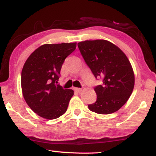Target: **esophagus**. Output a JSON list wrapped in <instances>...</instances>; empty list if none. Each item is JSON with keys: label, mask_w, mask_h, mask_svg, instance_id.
I'll return each instance as SVG.
<instances>
[{"label": "esophagus", "mask_w": 156, "mask_h": 156, "mask_svg": "<svg viewBox=\"0 0 156 156\" xmlns=\"http://www.w3.org/2000/svg\"><path fill=\"white\" fill-rule=\"evenodd\" d=\"M75 91H76L77 92H80L82 91V89L80 88H75Z\"/></svg>", "instance_id": "1"}]
</instances>
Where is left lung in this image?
Masks as SVG:
<instances>
[{
  "instance_id": "left-lung-1",
  "label": "left lung",
  "mask_w": 156,
  "mask_h": 156,
  "mask_svg": "<svg viewBox=\"0 0 156 156\" xmlns=\"http://www.w3.org/2000/svg\"><path fill=\"white\" fill-rule=\"evenodd\" d=\"M80 53L96 78L97 101L88 105L97 114H108L119 110L129 99L134 87V73L126 55L117 46L104 39L78 43Z\"/></svg>"
}]
</instances>
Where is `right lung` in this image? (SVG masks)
Here are the masks:
<instances>
[{"label":"right lung","instance_id":"add662e5","mask_svg":"<svg viewBox=\"0 0 156 156\" xmlns=\"http://www.w3.org/2000/svg\"><path fill=\"white\" fill-rule=\"evenodd\" d=\"M76 48V42L45 44L36 49L25 62L21 73L23 98L39 117L54 119L67 111L74 91L55 83L64 60Z\"/></svg>","mask_w":156,"mask_h":156}]
</instances>
